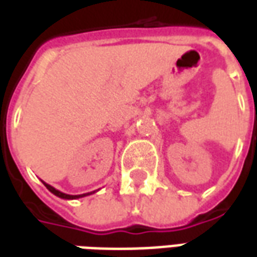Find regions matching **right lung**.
<instances>
[{
    "label": "right lung",
    "instance_id": "obj_1",
    "mask_svg": "<svg viewBox=\"0 0 257 257\" xmlns=\"http://www.w3.org/2000/svg\"><path fill=\"white\" fill-rule=\"evenodd\" d=\"M42 183L45 184V187H47L49 191L52 194H55L56 197H59V198H63V199H78V198H82V197H86V195H90V194H93L95 191H92V193H85V194H79V195H70V194H66V193H62V191H59V190H56L55 187H52L51 184L45 183V182H42Z\"/></svg>",
    "mask_w": 257,
    "mask_h": 257
}]
</instances>
